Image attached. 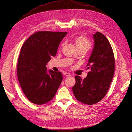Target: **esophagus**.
Returning <instances> with one entry per match:
<instances>
[{
	"label": "esophagus",
	"instance_id": "obj_1",
	"mask_svg": "<svg viewBox=\"0 0 132 132\" xmlns=\"http://www.w3.org/2000/svg\"><path fill=\"white\" fill-rule=\"evenodd\" d=\"M63 75H64V76H66V77L70 76V74L69 73V72H63Z\"/></svg>",
	"mask_w": 132,
	"mask_h": 132
}]
</instances>
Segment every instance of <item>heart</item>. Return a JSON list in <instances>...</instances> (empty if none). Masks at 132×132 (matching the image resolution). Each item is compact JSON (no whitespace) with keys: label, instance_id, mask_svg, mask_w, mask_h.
<instances>
[{"label":"heart","instance_id":"obj_1","mask_svg":"<svg viewBox=\"0 0 132 132\" xmlns=\"http://www.w3.org/2000/svg\"><path fill=\"white\" fill-rule=\"evenodd\" d=\"M75 43L78 49H85L87 50L90 49L91 46V43L87 38L84 36L78 37L75 40Z\"/></svg>","mask_w":132,"mask_h":132}]
</instances>
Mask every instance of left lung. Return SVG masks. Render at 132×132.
I'll use <instances>...</instances> for the list:
<instances>
[{"instance_id":"obj_1","label":"left lung","mask_w":132,"mask_h":132,"mask_svg":"<svg viewBox=\"0 0 132 132\" xmlns=\"http://www.w3.org/2000/svg\"><path fill=\"white\" fill-rule=\"evenodd\" d=\"M94 47L87 64L90 70L84 79L75 76L72 91L76 99L85 104L98 103L105 96L114 72V54L105 36L97 32L93 35Z\"/></svg>"}]
</instances>
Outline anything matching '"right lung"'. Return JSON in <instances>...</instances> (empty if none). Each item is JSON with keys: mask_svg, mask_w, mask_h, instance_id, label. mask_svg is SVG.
I'll list each match as a JSON object with an SVG mask.
<instances>
[{"mask_svg": "<svg viewBox=\"0 0 132 132\" xmlns=\"http://www.w3.org/2000/svg\"><path fill=\"white\" fill-rule=\"evenodd\" d=\"M68 32L39 31L25 41L18 62V78L24 95L30 102L41 105L50 102L62 81L60 71L46 65L57 54L58 47Z\"/></svg>", "mask_w": 132, "mask_h": 132, "instance_id": "1", "label": "right lung"}]
</instances>
